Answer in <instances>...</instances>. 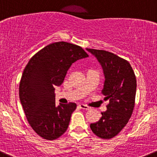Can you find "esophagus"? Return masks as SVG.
<instances>
[{"mask_svg":"<svg viewBox=\"0 0 157 157\" xmlns=\"http://www.w3.org/2000/svg\"><path fill=\"white\" fill-rule=\"evenodd\" d=\"M79 106H80V108H81V109H85V110H87V109H90V107L88 106H86V105H84V104H80L79 105Z\"/></svg>","mask_w":157,"mask_h":157,"instance_id":"esophagus-1","label":"esophagus"}]
</instances>
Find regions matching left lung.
<instances>
[{"label": "left lung", "mask_w": 157, "mask_h": 157, "mask_svg": "<svg viewBox=\"0 0 157 157\" xmlns=\"http://www.w3.org/2000/svg\"><path fill=\"white\" fill-rule=\"evenodd\" d=\"M95 56L105 77L102 94L109 100L106 110L101 113L98 122L90 124L96 136L110 139L127 125L133 113L136 90V76L127 60L103 50L86 48Z\"/></svg>", "instance_id": "1"}]
</instances>
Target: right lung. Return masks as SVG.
<instances>
[{"label":"right lung","mask_w":157,"mask_h":157,"mask_svg":"<svg viewBox=\"0 0 157 157\" xmlns=\"http://www.w3.org/2000/svg\"><path fill=\"white\" fill-rule=\"evenodd\" d=\"M88 54L80 46L56 42L38 51L24 68L19 86L21 105L30 127L42 138L54 140L66 132L77 104L55 103V86L63 82L73 63Z\"/></svg>","instance_id":"obj_1"}]
</instances>
